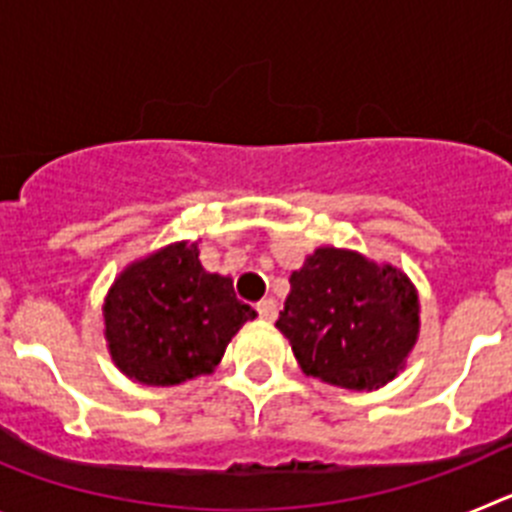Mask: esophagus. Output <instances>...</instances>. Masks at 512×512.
<instances>
[{"mask_svg":"<svg viewBox=\"0 0 512 512\" xmlns=\"http://www.w3.org/2000/svg\"><path fill=\"white\" fill-rule=\"evenodd\" d=\"M256 312H259V318L261 320H274L277 318V302L271 300H261L259 305H256Z\"/></svg>","mask_w":512,"mask_h":512,"instance_id":"1","label":"esophagus"}]
</instances>
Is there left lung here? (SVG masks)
<instances>
[{"mask_svg":"<svg viewBox=\"0 0 512 512\" xmlns=\"http://www.w3.org/2000/svg\"><path fill=\"white\" fill-rule=\"evenodd\" d=\"M289 284L277 328L307 377L372 392L405 369L420 333L418 289L405 271L320 246Z\"/></svg>","mask_w":512,"mask_h":512,"instance_id":"obj_1","label":"left lung"}]
</instances>
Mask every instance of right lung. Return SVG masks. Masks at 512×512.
Returning a JSON list of instances; mask_svg holds the SVG:
<instances>
[{"mask_svg":"<svg viewBox=\"0 0 512 512\" xmlns=\"http://www.w3.org/2000/svg\"><path fill=\"white\" fill-rule=\"evenodd\" d=\"M256 310L238 302L233 279L200 264V243H169L120 271L104 297V341L122 374L171 387L212 374L230 338Z\"/></svg>","mask_w":512,"mask_h":512,"instance_id":"add662e5","label":"right lung"}]
</instances>
